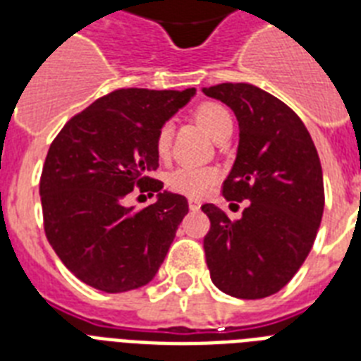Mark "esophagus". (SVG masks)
I'll list each match as a JSON object with an SVG mask.
<instances>
[{"label": "esophagus", "mask_w": 361, "mask_h": 361, "mask_svg": "<svg viewBox=\"0 0 361 361\" xmlns=\"http://www.w3.org/2000/svg\"><path fill=\"white\" fill-rule=\"evenodd\" d=\"M200 206H202V204H200V200H197V198H189V208H191L192 212H198V209H200Z\"/></svg>", "instance_id": "esophagus-1"}]
</instances>
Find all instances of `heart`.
Here are the masks:
<instances>
[{"instance_id":"obj_1","label":"heart","mask_w":361,"mask_h":361,"mask_svg":"<svg viewBox=\"0 0 361 361\" xmlns=\"http://www.w3.org/2000/svg\"><path fill=\"white\" fill-rule=\"evenodd\" d=\"M195 120L208 133L214 140L219 142L228 133H232L231 112L219 103H202L195 110ZM172 146V125L164 123L155 135V152L161 159L169 157ZM219 180V170L215 166H198V164H181L174 169L166 178V185L172 191L185 197H204Z\"/></svg>"}]
</instances>
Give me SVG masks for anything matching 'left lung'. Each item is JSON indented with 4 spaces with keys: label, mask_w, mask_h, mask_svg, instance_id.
<instances>
[{
    "label": "left lung",
    "mask_w": 361,
    "mask_h": 361,
    "mask_svg": "<svg viewBox=\"0 0 361 361\" xmlns=\"http://www.w3.org/2000/svg\"><path fill=\"white\" fill-rule=\"evenodd\" d=\"M234 112L236 161L223 185L226 200H249L238 221L204 204L212 228L204 251L214 285L228 296L260 300L279 292L302 268L324 212L319 153L303 121L279 99L251 84L202 87Z\"/></svg>",
    "instance_id": "8db88e82"
}]
</instances>
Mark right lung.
<instances>
[{
  "instance_id": "obj_1",
  "label": "right lung",
  "mask_w": 361,
  "mask_h": 361,
  "mask_svg": "<svg viewBox=\"0 0 361 361\" xmlns=\"http://www.w3.org/2000/svg\"><path fill=\"white\" fill-rule=\"evenodd\" d=\"M195 95V87L118 90L82 110L52 142L39 187L44 232L86 285L110 294L135 290L161 268L189 204L152 178L159 169L155 135ZM135 186L157 192L156 204L127 207Z\"/></svg>"
}]
</instances>
